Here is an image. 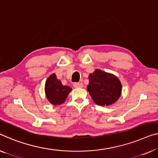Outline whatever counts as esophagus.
<instances>
[{
	"instance_id": "obj_1",
	"label": "esophagus",
	"mask_w": 158,
	"mask_h": 158,
	"mask_svg": "<svg viewBox=\"0 0 158 158\" xmlns=\"http://www.w3.org/2000/svg\"><path fill=\"white\" fill-rule=\"evenodd\" d=\"M73 86H74V88H82L84 84L82 83H79V82H76V83L73 84Z\"/></svg>"
}]
</instances>
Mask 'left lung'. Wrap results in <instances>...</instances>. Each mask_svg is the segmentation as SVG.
Returning <instances> with one entry per match:
<instances>
[{
	"mask_svg": "<svg viewBox=\"0 0 158 158\" xmlns=\"http://www.w3.org/2000/svg\"><path fill=\"white\" fill-rule=\"evenodd\" d=\"M87 90L97 105L109 106L114 103L121 95L122 85L115 75L96 69L89 76Z\"/></svg>",
	"mask_w": 158,
	"mask_h": 158,
	"instance_id": "1",
	"label": "left lung"
}]
</instances>
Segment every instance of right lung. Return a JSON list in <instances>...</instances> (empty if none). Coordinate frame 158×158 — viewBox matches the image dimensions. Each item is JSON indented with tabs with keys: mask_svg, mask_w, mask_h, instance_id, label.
<instances>
[{
	"mask_svg": "<svg viewBox=\"0 0 158 158\" xmlns=\"http://www.w3.org/2000/svg\"><path fill=\"white\" fill-rule=\"evenodd\" d=\"M46 97L53 105H60L65 102L72 89L68 86L62 85V82L56 79L55 74H51L46 80L45 87Z\"/></svg>",
	"mask_w": 158,
	"mask_h": 158,
	"instance_id": "obj_1",
	"label": "right lung"
}]
</instances>
